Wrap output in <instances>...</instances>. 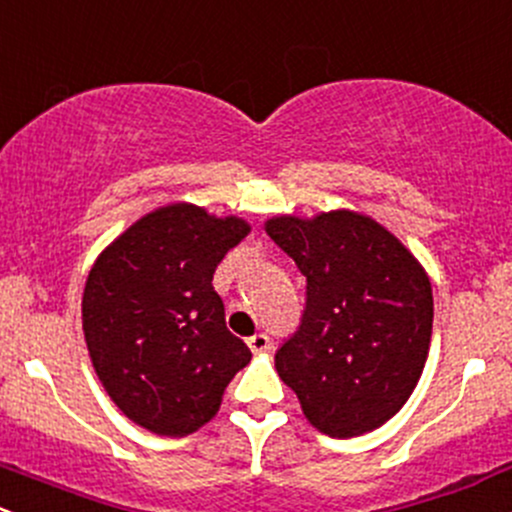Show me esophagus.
<instances>
[{
  "label": "esophagus",
  "mask_w": 512,
  "mask_h": 512,
  "mask_svg": "<svg viewBox=\"0 0 512 512\" xmlns=\"http://www.w3.org/2000/svg\"><path fill=\"white\" fill-rule=\"evenodd\" d=\"M249 347H251V352H266V350H271V340H268V335H263V333H256V335H251L249 340Z\"/></svg>",
  "instance_id": "obj_1"
}]
</instances>
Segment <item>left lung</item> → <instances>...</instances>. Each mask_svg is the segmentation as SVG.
<instances>
[{
  "label": "left lung",
  "instance_id": "left-lung-1",
  "mask_svg": "<svg viewBox=\"0 0 512 512\" xmlns=\"http://www.w3.org/2000/svg\"><path fill=\"white\" fill-rule=\"evenodd\" d=\"M263 229L308 281L303 323L276 352L278 377L320 434L379 429L412 397L429 357V273L392 231L352 209L278 214Z\"/></svg>",
  "mask_w": 512,
  "mask_h": 512
}]
</instances>
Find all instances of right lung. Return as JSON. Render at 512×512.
Listing matches in <instances>:
<instances>
[{
  "label": "right lung",
  "instance_id": "1",
  "mask_svg": "<svg viewBox=\"0 0 512 512\" xmlns=\"http://www.w3.org/2000/svg\"><path fill=\"white\" fill-rule=\"evenodd\" d=\"M249 231L234 214L175 202L130 224L93 263L81 303L88 355L115 407L142 429L194 434L251 362L212 286Z\"/></svg>",
  "mask_w": 512,
  "mask_h": 512
}]
</instances>
